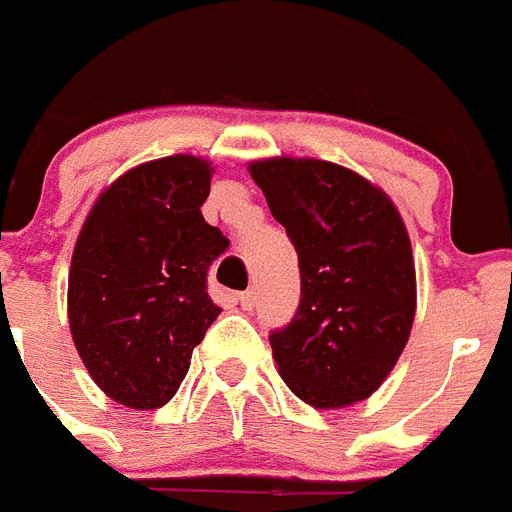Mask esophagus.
<instances>
[{
    "label": "esophagus",
    "instance_id": "34e87169",
    "mask_svg": "<svg viewBox=\"0 0 512 512\" xmlns=\"http://www.w3.org/2000/svg\"><path fill=\"white\" fill-rule=\"evenodd\" d=\"M255 299H257V296H255V291H252V289L242 291V294H236V302L242 304L244 309H252V307H255Z\"/></svg>",
    "mask_w": 512,
    "mask_h": 512
}]
</instances>
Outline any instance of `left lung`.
<instances>
[{"label":"left lung","mask_w":512,"mask_h":512,"mask_svg":"<svg viewBox=\"0 0 512 512\" xmlns=\"http://www.w3.org/2000/svg\"><path fill=\"white\" fill-rule=\"evenodd\" d=\"M302 273L294 320L270 336L291 393L315 409L364 401L393 372L416 315V268L401 213L362 174L320 158L249 163Z\"/></svg>","instance_id":"left-lung-1"}]
</instances>
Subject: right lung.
<instances>
[{"label":"right lung","mask_w":512,"mask_h":512,"mask_svg":"<svg viewBox=\"0 0 512 512\" xmlns=\"http://www.w3.org/2000/svg\"><path fill=\"white\" fill-rule=\"evenodd\" d=\"M210 176L208 158L190 153L140 163L96 197L77 234L72 341L93 382L127 409L174 398L221 312L205 291L210 263L229 244L200 213Z\"/></svg>","instance_id":"add662e5"}]
</instances>
